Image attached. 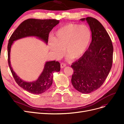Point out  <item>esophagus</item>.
Returning a JSON list of instances; mask_svg holds the SVG:
<instances>
[{
	"mask_svg": "<svg viewBox=\"0 0 124 124\" xmlns=\"http://www.w3.org/2000/svg\"><path fill=\"white\" fill-rule=\"evenodd\" d=\"M60 65H61V68H63L64 67L66 66V64L63 63H62Z\"/></svg>",
	"mask_w": 124,
	"mask_h": 124,
	"instance_id": "1",
	"label": "esophagus"
}]
</instances>
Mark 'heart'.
I'll use <instances>...</instances> for the list:
<instances>
[{
    "mask_svg": "<svg viewBox=\"0 0 124 124\" xmlns=\"http://www.w3.org/2000/svg\"><path fill=\"white\" fill-rule=\"evenodd\" d=\"M92 33L86 25L68 23L59 29L49 42V48L56 58L65 53L71 60L80 58L86 51Z\"/></svg>",
    "mask_w": 124,
    "mask_h": 124,
    "instance_id": "heart-1",
    "label": "heart"
}]
</instances>
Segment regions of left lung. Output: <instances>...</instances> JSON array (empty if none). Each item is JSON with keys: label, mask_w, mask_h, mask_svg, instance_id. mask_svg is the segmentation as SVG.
I'll list each match as a JSON object with an SVG mask.
<instances>
[{"label": "left lung", "mask_w": 124, "mask_h": 124, "mask_svg": "<svg viewBox=\"0 0 124 124\" xmlns=\"http://www.w3.org/2000/svg\"><path fill=\"white\" fill-rule=\"evenodd\" d=\"M86 21L92 33L88 50L71 65L74 73L71 82L82 93H89L99 88L105 82L113 63V46L107 31L96 19L87 17Z\"/></svg>", "instance_id": "8db88e82"}]
</instances>
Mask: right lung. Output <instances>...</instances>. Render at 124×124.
Masks as SVG:
<instances>
[{
	"mask_svg": "<svg viewBox=\"0 0 124 124\" xmlns=\"http://www.w3.org/2000/svg\"><path fill=\"white\" fill-rule=\"evenodd\" d=\"M59 23V21L54 19L29 18L19 25L9 39L8 46V62L11 73L18 85L30 93L39 94L47 90L53 82V73L60 71V64L55 61L46 62L37 80L32 82L24 81L17 75L11 67L10 60L11 46L14 41L29 37H36L47 44L50 32Z\"/></svg>",
	"mask_w": 124,
	"mask_h": 124,
	"instance_id": "1",
	"label": "right lung"
}]
</instances>
